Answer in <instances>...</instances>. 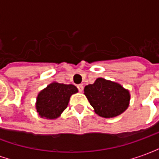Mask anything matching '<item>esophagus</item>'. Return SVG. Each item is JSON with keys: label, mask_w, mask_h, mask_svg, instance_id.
Masks as SVG:
<instances>
[{"label": "esophagus", "mask_w": 159, "mask_h": 159, "mask_svg": "<svg viewBox=\"0 0 159 159\" xmlns=\"http://www.w3.org/2000/svg\"><path fill=\"white\" fill-rule=\"evenodd\" d=\"M77 89H78V91H79V92H82L83 90V86L82 84H79V85H77Z\"/></svg>", "instance_id": "esophagus-1"}]
</instances>
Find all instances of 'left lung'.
<instances>
[{
  "instance_id": "8db88e82",
  "label": "left lung",
  "mask_w": 159,
  "mask_h": 159,
  "mask_svg": "<svg viewBox=\"0 0 159 159\" xmlns=\"http://www.w3.org/2000/svg\"><path fill=\"white\" fill-rule=\"evenodd\" d=\"M84 93L94 111L103 117H114L122 114L129 107V91L120 84L98 78L93 84L84 88Z\"/></svg>"
}]
</instances>
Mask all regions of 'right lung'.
<instances>
[{"instance_id": "1", "label": "right lung", "mask_w": 159, "mask_h": 159, "mask_svg": "<svg viewBox=\"0 0 159 159\" xmlns=\"http://www.w3.org/2000/svg\"><path fill=\"white\" fill-rule=\"evenodd\" d=\"M77 92L72 84L52 83L45 89L41 91L37 96L36 110L42 117L54 119L66 110L70 97Z\"/></svg>"}]
</instances>
